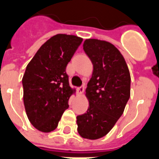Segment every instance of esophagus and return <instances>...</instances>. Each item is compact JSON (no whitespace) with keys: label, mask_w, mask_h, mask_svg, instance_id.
<instances>
[{"label":"esophagus","mask_w":159,"mask_h":159,"mask_svg":"<svg viewBox=\"0 0 159 159\" xmlns=\"http://www.w3.org/2000/svg\"><path fill=\"white\" fill-rule=\"evenodd\" d=\"M84 90H85V88H84V86H82V87H80L77 89V93H78V94L82 95L84 93Z\"/></svg>","instance_id":"esophagus-1"}]
</instances>
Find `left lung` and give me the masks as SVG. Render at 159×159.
Here are the masks:
<instances>
[{
    "instance_id": "8db88e82",
    "label": "left lung",
    "mask_w": 159,
    "mask_h": 159,
    "mask_svg": "<svg viewBox=\"0 0 159 159\" xmlns=\"http://www.w3.org/2000/svg\"><path fill=\"white\" fill-rule=\"evenodd\" d=\"M83 50L93 70L86 89L88 111L76 117L77 131L96 140L109 133L122 116L130 95V75L125 58L113 43L88 39Z\"/></svg>"
}]
</instances>
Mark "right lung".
I'll list each match as a JSON object with an SVG mask.
<instances>
[{
    "mask_svg": "<svg viewBox=\"0 0 159 159\" xmlns=\"http://www.w3.org/2000/svg\"><path fill=\"white\" fill-rule=\"evenodd\" d=\"M83 39L59 34L41 45L23 77V103L29 121L37 130H56L76 89L69 84L66 68Z\"/></svg>",
    "mask_w": 159,
    "mask_h": 159,
    "instance_id": "right-lung-1",
    "label": "right lung"
}]
</instances>
